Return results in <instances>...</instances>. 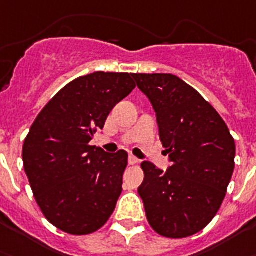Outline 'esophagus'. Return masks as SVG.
<instances>
[{
    "label": "esophagus",
    "mask_w": 256,
    "mask_h": 256,
    "mask_svg": "<svg viewBox=\"0 0 256 256\" xmlns=\"http://www.w3.org/2000/svg\"><path fill=\"white\" fill-rule=\"evenodd\" d=\"M138 162H139V160H138L135 156H130V157H128V164H130V165H136Z\"/></svg>",
    "instance_id": "34e87169"
}]
</instances>
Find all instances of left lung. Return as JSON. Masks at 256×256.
Here are the masks:
<instances>
[{"mask_svg": "<svg viewBox=\"0 0 256 256\" xmlns=\"http://www.w3.org/2000/svg\"><path fill=\"white\" fill-rule=\"evenodd\" d=\"M153 106L171 166L143 162L138 188L152 230L168 238L198 233L220 208L234 170L236 144L219 113L188 84L168 73H132Z\"/></svg>", "mask_w": 256, "mask_h": 256, "instance_id": "8db88e82", "label": "left lung"}]
</instances>
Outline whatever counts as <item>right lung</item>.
<instances>
[{
  "label": "right lung",
  "instance_id": "1",
  "mask_svg": "<svg viewBox=\"0 0 256 256\" xmlns=\"http://www.w3.org/2000/svg\"><path fill=\"white\" fill-rule=\"evenodd\" d=\"M135 88L128 73L94 72L64 86L40 112L23 144V165L42 214L74 236L108 222L122 192L128 152L90 146L117 103Z\"/></svg>",
  "mask_w": 256,
  "mask_h": 256
}]
</instances>
